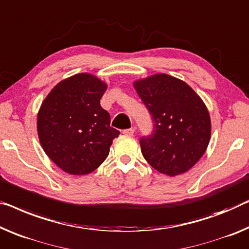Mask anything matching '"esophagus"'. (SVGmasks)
Listing matches in <instances>:
<instances>
[{"mask_svg":"<svg viewBox=\"0 0 249 249\" xmlns=\"http://www.w3.org/2000/svg\"><path fill=\"white\" fill-rule=\"evenodd\" d=\"M134 132H135V129L134 128H127V129H124L123 131V133L125 135H128V136H132V135H134Z\"/></svg>","mask_w":249,"mask_h":249,"instance_id":"obj_1","label":"esophagus"}]
</instances>
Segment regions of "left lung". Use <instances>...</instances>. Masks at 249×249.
<instances>
[{
    "label": "left lung",
    "mask_w": 249,
    "mask_h": 249,
    "mask_svg": "<svg viewBox=\"0 0 249 249\" xmlns=\"http://www.w3.org/2000/svg\"><path fill=\"white\" fill-rule=\"evenodd\" d=\"M134 88L154 122L152 134L140 140L144 159L166 176L187 172L205 154L210 141L205 103L188 84L166 73L136 80Z\"/></svg>",
    "instance_id": "left-lung-1"
}]
</instances>
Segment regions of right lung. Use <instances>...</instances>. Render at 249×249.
I'll return each instance as SVG.
<instances>
[{"mask_svg": "<svg viewBox=\"0 0 249 249\" xmlns=\"http://www.w3.org/2000/svg\"><path fill=\"white\" fill-rule=\"evenodd\" d=\"M107 85L90 73H77L55 85L38 113V135L43 151L62 171L85 176L108 157L120 131L101 106Z\"/></svg>", "mask_w": 249, "mask_h": 249, "instance_id": "1", "label": "right lung"}]
</instances>
